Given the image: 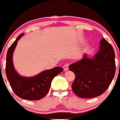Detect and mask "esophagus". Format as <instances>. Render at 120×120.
<instances>
[{
    "mask_svg": "<svg viewBox=\"0 0 120 120\" xmlns=\"http://www.w3.org/2000/svg\"><path fill=\"white\" fill-rule=\"evenodd\" d=\"M63 68H64V71H67L68 70V64H64L63 66Z\"/></svg>",
    "mask_w": 120,
    "mask_h": 120,
    "instance_id": "1",
    "label": "esophagus"
}]
</instances>
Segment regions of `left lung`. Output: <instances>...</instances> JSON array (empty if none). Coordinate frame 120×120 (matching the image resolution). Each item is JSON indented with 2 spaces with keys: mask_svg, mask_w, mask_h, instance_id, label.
Masks as SVG:
<instances>
[{
  "mask_svg": "<svg viewBox=\"0 0 120 120\" xmlns=\"http://www.w3.org/2000/svg\"><path fill=\"white\" fill-rule=\"evenodd\" d=\"M115 52L105 38L100 42V49L93 58L84 55L83 59L69 66L75 75L71 88L82 98H93L105 92L115 73Z\"/></svg>",
  "mask_w": 120,
  "mask_h": 120,
  "instance_id": "1",
  "label": "left lung"
}]
</instances>
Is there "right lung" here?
<instances>
[{"label": "right lung", "mask_w": 120, "mask_h": 120, "mask_svg": "<svg viewBox=\"0 0 120 120\" xmlns=\"http://www.w3.org/2000/svg\"><path fill=\"white\" fill-rule=\"evenodd\" d=\"M24 34H21L8 49L6 55V75L13 91L20 98L29 100H38L47 94L52 80L63 71L62 67H55L41 72L34 77L21 76L17 73L12 62V54L17 41Z\"/></svg>", "instance_id": "right-lung-1"}]
</instances>
